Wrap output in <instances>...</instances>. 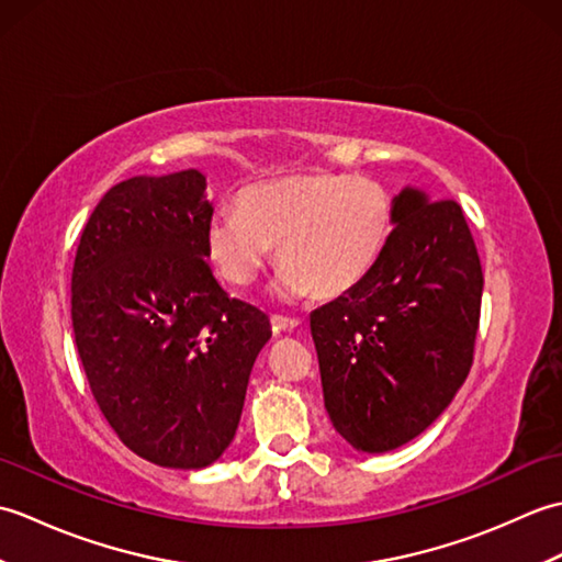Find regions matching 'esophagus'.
I'll use <instances>...</instances> for the list:
<instances>
[{
	"label": "esophagus",
	"mask_w": 562,
	"mask_h": 562,
	"mask_svg": "<svg viewBox=\"0 0 562 562\" xmlns=\"http://www.w3.org/2000/svg\"><path fill=\"white\" fill-rule=\"evenodd\" d=\"M270 324H272V330L274 333H292V330H296L302 326V321L300 318H290V316H278L274 314L272 318H270Z\"/></svg>",
	"instance_id": "34e87169"
}]
</instances>
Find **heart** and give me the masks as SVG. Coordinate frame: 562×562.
<instances>
[{
    "mask_svg": "<svg viewBox=\"0 0 562 562\" xmlns=\"http://www.w3.org/2000/svg\"><path fill=\"white\" fill-rule=\"evenodd\" d=\"M396 229V200L374 178L292 173L238 190L236 210L205 226L207 258L232 288H250L278 246L280 300L342 296L369 278Z\"/></svg>",
    "mask_w": 562,
    "mask_h": 562,
    "instance_id": "b5f03b06",
    "label": "heart"
}]
</instances>
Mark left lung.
Segmentation results:
<instances>
[{
    "mask_svg": "<svg viewBox=\"0 0 562 562\" xmlns=\"http://www.w3.org/2000/svg\"><path fill=\"white\" fill-rule=\"evenodd\" d=\"M396 229L364 282L312 312L333 427L357 451L384 453L445 413L469 376L483 270L453 200L403 188Z\"/></svg>",
    "mask_w": 562,
    "mask_h": 562,
    "instance_id": "8db88e82",
    "label": "left lung"
}]
</instances>
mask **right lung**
I'll list each match as a JSON object with an SVG mask.
<instances>
[{
    "label": "right lung",
    "mask_w": 562,
    "mask_h": 562,
    "mask_svg": "<svg viewBox=\"0 0 562 562\" xmlns=\"http://www.w3.org/2000/svg\"><path fill=\"white\" fill-rule=\"evenodd\" d=\"M205 188L198 169L113 186L71 270V328L101 413L137 457L183 471L232 445L272 336L260 308L214 280Z\"/></svg>",
    "instance_id": "obj_1"
}]
</instances>
